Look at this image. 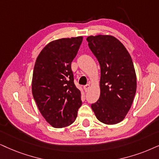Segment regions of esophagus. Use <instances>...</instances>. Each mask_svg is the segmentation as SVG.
I'll return each instance as SVG.
<instances>
[{"label":"esophagus","mask_w":159,"mask_h":159,"mask_svg":"<svg viewBox=\"0 0 159 159\" xmlns=\"http://www.w3.org/2000/svg\"><path fill=\"white\" fill-rule=\"evenodd\" d=\"M84 90H85V92L89 91V89H90V85H89V84H86V85L84 86Z\"/></svg>","instance_id":"esophagus-1"}]
</instances>
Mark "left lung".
<instances>
[{"instance_id":"8db88e82","label":"left lung","mask_w":159,"mask_h":159,"mask_svg":"<svg viewBox=\"0 0 159 159\" xmlns=\"http://www.w3.org/2000/svg\"><path fill=\"white\" fill-rule=\"evenodd\" d=\"M100 66V95L91 107L99 121L107 125L123 120L133 103L136 76L133 61L125 46L110 35L86 38Z\"/></svg>"}]
</instances>
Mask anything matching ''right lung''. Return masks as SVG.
I'll use <instances>...</instances> for the list:
<instances>
[{
	"label": "right lung",
	"mask_w": 159,
	"mask_h": 159,
	"mask_svg": "<svg viewBox=\"0 0 159 159\" xmlns=\"http://www.w3.org/2000/svg\"><path fill=\"white\" fill-rule=\"evenodd\" d=\"M82 41V37L54 40L42 50L36 60L32 94L40 113L53 128L73 123L82 104L71 69Z\"/></svg>",
	"instance_id": "right-lung-1"
}]
</instances>
